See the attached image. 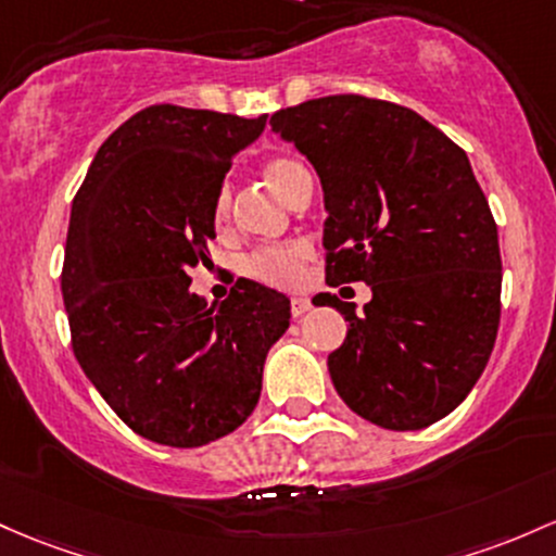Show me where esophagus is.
Listing matches in <instances>:
<instances>
[{"label":"esophagus","mask_w":556,"mask_h":556,"mask_svg":"<svg viewBox=\"0 0 556 556\" xmlns=\"http://www.w3.org/2000/svg\"><path fill=\"white\" fill-rule=\"evenodd\" d=\"M290 311H292V316H303L306 311H311V298L295 295V298H292V303H290Z\"/></svg>","instance_id":"34e87169"}]
</instances>
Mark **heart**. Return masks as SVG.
I'll return each mask as SVG.
<instances>
[{"mask_svg":"<svg viewBox=\"0 0 556 556\" xmlns=\"http://www.w3.org/2000/svg\"><path fill=\"white\" fill-rule=\"evenodd\" d=\"M266 181L282 194L285 200H292L303 179H308V170L303 168L301 161L290 155H268L264 161ZM231 213V189L227 185L218 187L216 198L211 205V222L216 229H224L229 224ZM311 250L303 242H290V245H274L261 248L253 255H248L245 271L250 277L261 279V282L274 285V288H292L301 279L303 264L308 261Z\"/></svg>","mask_w":556,"mask_h":556,"instance_id":"1","label":"heart"}]
</instances>
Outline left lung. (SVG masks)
Masks as SVG:
<instances>
[{
  "instance_id": "obj_1",
  "label": "left lung",
  "mask_w": 556,
  "mask_h": 556,
  "mask_svg": "<svg viewBox=\"0 0 556 556\" xmlns=\"http://www.w3.org/2000/svg\"><path fill=\"white\" fill-rule=\"evenodd\" d=\"M271 129L325 189L327 285L367 282L364 314L329 353L348 408L386 430H422L483 375L502 316V253L467 152L419 113L362 94L277 110Z\"/></svg>"
}]
</instances>
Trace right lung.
Wrapping results in <instances>:
<instances>
[{"mask_svg": "<svg viewBox=\"0 0 556 556\" xmlns=\"http://www.w3.org/2000/svg\"><path fill=\"white\" fill-rule=\"evenodd\" d=\"M266 115L152 105L97 150L73 198L63 264L71 343L91 386L137 435L194 448L253 414L290 301L237 279L224 303L189 292L211 264V205Z\"/></svg>", "mask_w": 556, "mask_h": 556, "instance_id": "add662e5", "label": "right lung"}]
</instances>
